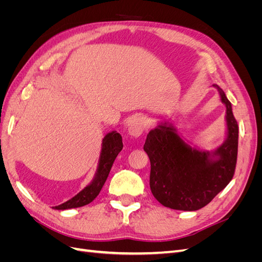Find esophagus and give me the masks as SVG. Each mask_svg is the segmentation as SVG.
Wrapping results in <instances>:
<instances>
[{
    "mask_svg": "<svg viewBox=\"0 0 262 262\" xmlns=\"http://www.w3.org/2000/svg\"><path fill=\"white\" fill-rule=\"evenodd\" d=\"M145 125H146V121L144 117L142 116L133 117L128 124V133L131 137L138 138L142 133H143Z\"/></svg>",
    "mask_w": 262,
    "mask_h": 262,
    "instance_id": "esophagus-1",
    "label": "esophagus"
}]
</instances>
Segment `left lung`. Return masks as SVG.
Segmentation results:
<instances>
[{"instance_id": "obj_1", "label": "left lung", "mask_w": 262, "mask_h": 262, "mask_svg": "<svg viewBox=\"0 0 262 262\" xmlns=\"http://www.w3.org/2000/svg\"><path fill=\"white\" fill-rule=\"evenodd\" d=\"M226 107V139L214 150L190 146L172 123L161 122L146 137L144 150L150 162L149 187L166 208L195 211L205 207L232 180L238 149V124L232 104L213 85Z\"/></svg>"}]
</instances>
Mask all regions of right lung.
<instances>
[{
    "label": "right lung",
    "instance_id": "right-lung-1",
    "mask_svg": "<svg viewBox=\"0 0 262 262\" xmlns=\"http://www.w3.org/2000/svg\"><path fill=\"white\" fill-rule=\"evenodd\" d=\"M122 147V137L120 133H118L117 131L107 133L105 138L102 139L97 170L95 172L94 179L91 184L87 185L82 191L78 192L72 199L57 205V207H53V209L68 210L84 207V205L91 203L99 194L102 186H104L107 180L110 169L113 167L116 157L121 152Z\"/></svg>",
    "mask_w": 262,
    "mask_h": 262
}]
</instances>
